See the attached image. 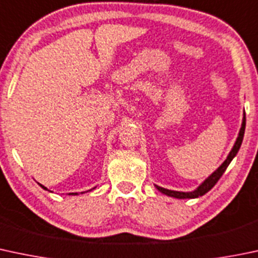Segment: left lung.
<instances>
[{"label": "left lung", "instance_id": "1", "mask_svg": "<svg viewBox=\"0 0 258 258\" xmlns=\"http://www.w3.org/2000/svg\"><path fill=\"white\" fill-rule=\"evenodd\" d=\"M245 127H246V116H245V112H243L242 123H241L240 132H238L236 142H235L234 147H232L231 151H230L229 156L226 157V159L224 161V163H222L220 167L215 170V172L211 173V174L209 175V177L205 179V180L203 181V183L200 184L197 189H194L193 191H177V190H170V189L162 188V186H158V185H154V186H156V188L158 189L162 194L168 195V197H172V198H177V199H195V198H199V197H202V195L207 194L208 191L210 190V189L213 188L216 183H218V180L221 178V175L224 174V172L226 170V168L229 167V164L231 163V161L235 158V156L237 154V152L241 147V143H242L243 135H245Z\"/></svg>", "mask_w": 258, "mask_h": 258}]
</instances>
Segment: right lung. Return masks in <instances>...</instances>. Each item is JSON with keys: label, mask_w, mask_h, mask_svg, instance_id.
Segmentation results:
<instances>
[{"label": "right lung", "mask_w": 258, "mask_h": 258, "mask_svg": "<svg viewBox=\"0 0 258 258\" xmlns=\"http://www.w3.org/2000/svg\"><path fill=\"white\" fill-rule=\"evenodd\" d=\"M38 184H39V183H38ZM39 185H40V186H42V188H43V189H45V190H48V189H47V188H45V186H44V185H42V184H39ZM95 188H96V186H95ZM95 188H93V189H95ZM93 189H90V190H88V191H91V190H93ZM83 193H84V191H83ZM69 195H78V193H69Z\"/></svg>", "instance_id": "add662e5"}]
</instances>
